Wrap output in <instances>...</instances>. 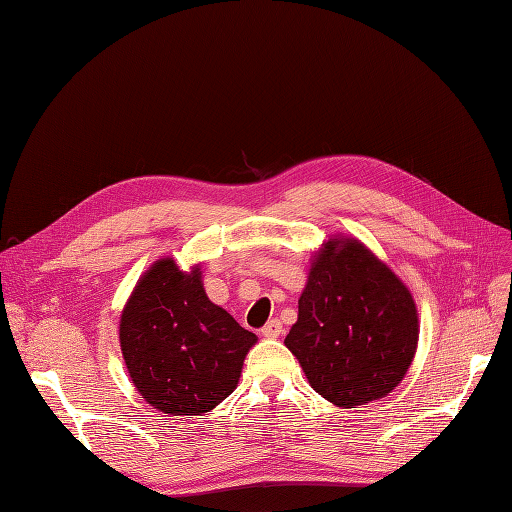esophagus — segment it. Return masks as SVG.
Instances as JSON below:
<instances>
[{
  "instance_id": "obj_1",
  "label": "esophagus",
  "mask_w": 512,
  "mask_h": 512,
  "mask_svg": "<svg viewBox=\"0 0 512 512\" xmlns=\"http://www.w3.org/2000/svg\"><path fill=\"white\" fill-rule=\"evenodd\" d=\"M282 333V323L278 318H272V320H268L266 325H263V329H261V335L263 337H278Z\"/></svg>"
}]
</instances>
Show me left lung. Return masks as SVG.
Returning <instances> with one entry per match:
<instances>
[{"instance_id": "8db88e82", "label": "left lung", "mask_w": 512, "mask_h": 512, "mask_svg": "<svg viewBox=\"0 0 512 512\" xmlns=\"http://www.w3.org/2000/svg\"><path fill=\"white\" fill-rule=\"evenodd\" d=\"M285 344L320 396L337 407L365 405L405 377L418 312L409 289L361 242L333 238L312 263Z\"/></svg>"}]
</instances>
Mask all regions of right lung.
Returning <instances> with one entry per match:
<instances>
[{
  "label": "right lung",
  "mask_w": 512,
  "mask_h": 512,
  "mask_svg": "<svg viewBox=\"0 0 512 512\" xmlns=\"http://www.w3.org/2000/svg\"><path fill=\"white\" fill-rule=\"evenodd\" d=\"M255 342L206 297L200 270L185 274L170 257L139 280L120 320L132 384L170 415H202L227 399Z\"/></svg>",
  "instance_id": "add662e5"
}]
</instances>
